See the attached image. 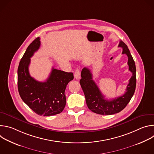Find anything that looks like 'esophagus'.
<instances>
[{
	"label": "esophagus",
	"mask_w": 154,
	"mask_h": 154,
	"mask_svg": "<svg viewBox=\"0 0 154 154\" xmlns=\"http://www.w3.org/2000/svg\"><path fill=\"white\" fill-rule=\"evenodd\" d=\"M74 77L76 79H79L80 78V71L79 69H76L74 72Z\"/></svg>",
	"instance_id": "34e87169"
}]
</instances>
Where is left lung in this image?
<instances>
[{
    "instance_id": "1",
    "label": "left lung",
    "mask_w": 154,
    "mask_h": 154,
    "mask_svg": "<svg viewBox=\"0 0 154 154\" xmlns=\"http://www.w3.org/2000/svg\"><path fill=\"white\" fill-rule=\"evenodd\" d=\"M118 47L122 48V54L127 55L128 69L132 73L127 86L126 92L121 96L112 100L105 99L93 80L90 69L84 68L82 71L80 83L85 96L86 105L90 110L95 113L109 115L119 113L127 106L134 94L137 83L135 61L127 46L123 41H120Z\"/></svg>"
}]
</instances>
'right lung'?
Listing matches in <instances>:
<instances>
[{"label": "right lung", "mask_w": 154, "mask_h": 154, "mask_svg": "<svg viewBox=\"0 0 154 154\" xmlns=\"http://www.w3.org/2000/svg\"><path fill=\"white\" fill-rule=\"evenodd\" d=\"M41 45L40 38H36L27 48L17 69V86L23 100L40 116H53L62 112L66 105V88L72 80V72L52 68L45 82H38L30 76L29 66L30 58Z\"/></svg>", "instance_id": "add662e5"}]
</instances>
